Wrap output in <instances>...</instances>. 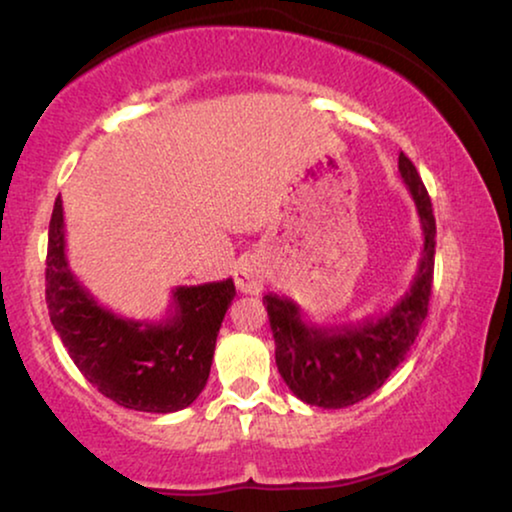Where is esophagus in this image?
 Here are the masks:
<instances>
[{"label": "esophagus", "instance_id": "1", "mask_svg": "<svg viewBox=\"0 0 512 512\" xmlns=\"http://www.w3.org/2000/svg\"><path fill=\"white\" fill-rule=\"evenodd\" d=\"M235 284L242 293L258 296V293L263 291V284H265L263 263H258L256 258H244V261L237 265V270H235Z\"/></svg>", "mask_w": 512, "mask_h": 512}]
</instances>
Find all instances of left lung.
Returning a JSON list of instances; mask_svg holds the SVG:
<instances>
[{"instance_id":"8db88e82","label":"left lung","mask_w":512,"mask_h":512,"mask_svg":"<svg viewBox=\"0 0 512 512\" xmlns=\"http://www.w3.org/2000/svg\"><path fill=\"white\" fill-rule=\"evenodd\" d=\"M398 172L417 205L424 249L410 289L387 314L380 319H363L361 324L314 326L303 319L293 300L277 293L263 298L275 338L279 375L307 405L338 410L380 389L405 361L429 312L436 219L424 181L403 151L398 156Z\"/></svg>"}]
</instances>
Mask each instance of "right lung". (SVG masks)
Listing matches in <instances>:
<instances>
[{"mask_svg": "<svg viewBox=\"0 0 512 512\" xmlns=\"http://www.w3.org/2000/svg\"><path fill=\"white\" fill-rule=\"evenodd\" d=\"M233 298V279H223L174 289V312L160 324L104 310L69 270L60 195L55 200L46 256L51 324L83 377L123 408L158 415L188 408L205 389Z\"/></svg>", "mask_w": 512, "mask_h": 512, "instance_id": "add662e5", "label": "right lung"}]
</instances>
